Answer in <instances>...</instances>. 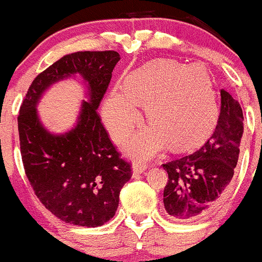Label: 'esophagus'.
Here are the masks:
<instances>
[{
    "mask_svg": "<svg viewBox=\"0 0 262 262\" xmlns=\"http://www.w3.org/2000/svg\"><path fill=\"white\" fill-rule=\"evenodd\" d=\"M133 175H141L143 171H146L148 168L147 165H144V163H141V162H134L133 163Z\"/></svg>",
    "mask_w": 262,
    "mask_h": 262,
    "instance_id": "obj_1",
    "label": "esophagus"
}]
</instances>
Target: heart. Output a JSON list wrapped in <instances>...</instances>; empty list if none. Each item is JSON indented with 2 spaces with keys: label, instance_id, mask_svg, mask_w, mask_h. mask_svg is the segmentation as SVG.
Returning a JSON list of instances; mask_svg holds the SVG:
<instances>
[{
  "label": "heart",
  "instance_id": "heart-1",
  "mask_svg": "<svg viewBox=\"0 0 262 262\" xmlns=\"http://www.w3.org/2000/svg\"><path fill=\"white\" fill-rule=\"evenodd\" d=\"M141 104H147L152 124L124 142V150L136 158L152 157L168 144L173 149L198 146L212 133L219 118L209 72L202 66L189 67L172 59L147 63L110 91L102 118L115 138L141 123Z\"/></svg>",
  "mask_w": 262,
  "mask_h": 262
}]
</instances>
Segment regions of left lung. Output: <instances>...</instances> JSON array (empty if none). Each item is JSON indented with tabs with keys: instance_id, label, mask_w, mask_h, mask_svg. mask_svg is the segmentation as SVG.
I'll use <instances>...</instances> for the list:
<instances>
[{
	"instance_id": "1",
	"label": "left lung",
	"mask_w": 262,
	"mask_h": 262,
	"mask_svg": "<svg viewBox=\"0 0 262 262\" xmlns=\"http://www.w3.org/2000/svg\"><path fill=\"white\" fill-rule=\"evenodd\" d=\"M244 134L241 105L221 90V114L210 138L199 150L163 165L166 212L180 221L208 215L223 199L234 173Z\"/></svg>"
}]
</instances>
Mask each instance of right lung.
<instances>
[{"mask_svg":"<svg viewBox=\"0 0 262 262\" xmlns=\"http://www.w3.org/2000/svg\"><path fill=\"white\" fill-rule=\"evenodd\" d=\"M119 60L114 50L64 55L36 76L20 107L25 173L44 207L66 223L104 226L115 215L121 187L132 178L130 165L119 157L96 112ZM76 75L84 80L88 101L70 131L52 134L36 106L50 85Z\"/></svg>","mask_w":262,"mask_h":262,"instance_id":"add662e5","label":"right lung"}]
</instances>
